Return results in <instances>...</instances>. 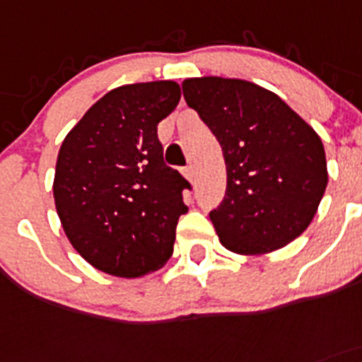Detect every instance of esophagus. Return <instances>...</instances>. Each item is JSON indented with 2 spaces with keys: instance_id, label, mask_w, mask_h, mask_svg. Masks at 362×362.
I'll return each mask as SVG.
<instances>
[{
  "instance_id": "esophagus-1",
  "label": "esophagus",
  "mask_w": 362,
  "mask_h": 362,
  "mask_svg": "<svg viewBox=\"0 0 362 362\" xmlns=\"http://www.w3.org/2000/svg\"><path fill=\"white\" fill-rule=\"evenodd\" d=\"M182 173H184V177L187 178L191 184H194V170H192V165H187V168H184V171H182Z\"/></svg>"
}]
</instances>
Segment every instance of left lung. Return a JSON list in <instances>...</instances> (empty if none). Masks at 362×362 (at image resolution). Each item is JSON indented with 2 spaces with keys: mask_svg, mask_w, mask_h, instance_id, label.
I'll return each instance as SVG.
<instances>
[{
  "mask_svg": "<svg viewBox=\"0 0 362 362\" xmlns=\"http://www.w3.org/2000/svg\"><path fill=\"white\" fill-rule=\"evenodd\" d=\"M182 93L216 135L227 164V194L211 212L219 243L238 255H262L302 235L329 182L316 130L282 98L248 80L187 78Z\"/></svg>",
  "mask_w": 362,
  "mask_h": 362,
  "instance_id": "8db88e82",
  "label": "left lung"
}]
</instances>
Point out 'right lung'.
<instances>
[{"instance_id": "obj_1", "label": "right lung", "mask_w": 362, "mask_h": 362, "mask_svg": "<svg viewBox=\"0 0 362 362\" xmlns=\"http://www.w3.org/2000/svg\"><path fill=\"white\" fill-rule=\"evenodd\" d=\"M178 101L171 80L116 87L62 141L57 214L73 248L100 272L139 279L170 261L189 182L164 164L157 124Z\"/></svg>"}]
</instances>
